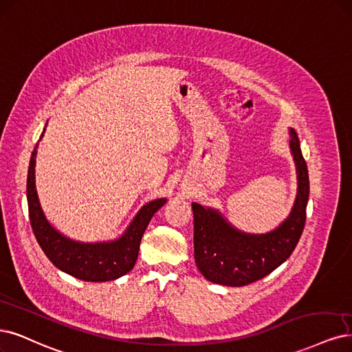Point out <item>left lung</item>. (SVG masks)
<instances>
[{
	"mask_svg": "<svg viewBox=\"0 0 352 352\" xmlns=\"http://www.w3.org/2000/svg\"><path fill=\"white\" fill-rule=\"evenodd\" d=\"M288 134L297 173V195L280 226L263 234L245 233L218 210L192 202L195 262L208 281L227 287L252 284L270 275L296 249L306 223L309 172L297 132L289 128Z\"/></svg>",
	"mask_w": 352,
	"mask_h": 352,
	"instance_id": "obj_1",
	"label": "left lung"
}]
</instances>
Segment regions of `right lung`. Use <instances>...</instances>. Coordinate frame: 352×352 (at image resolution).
<instances>
[{"instance_id":"1","label":"right lung","mask_w":352,"mask_h":352,"mask_svg":"<svg viewBox=\"0 0 352 352\" xmlns=\"http://www.w3.org/2000/svg\"><path fill=\"white\" fill-rule=\"evenodd\" d=\"M36 155L38 144L32 153L28 172V204L33 233L47 259L63 272L89 283L113 281L128 274L138 259L140 243L145 228L153 215L167 202V198H157L142 205L125 232L113 240L86 243L69 239L50 223L42 210L36 190Z\"/></svg>"}]
</instances>
